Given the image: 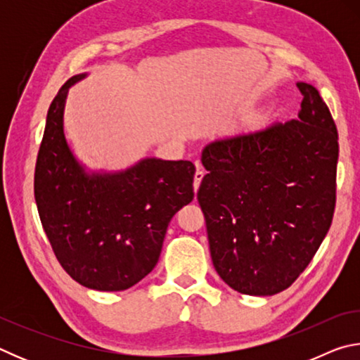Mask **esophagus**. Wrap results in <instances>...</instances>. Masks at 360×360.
<instances>
[{
    "mask_svg": "<svg viewBox=\"0 0 360 360\" xmlns=\"http://www.w3.org/2000/svg\"><path fill=\"white\" fill-rule=\"evenodd\" d=\"M203 176H205V173L202 172V169H200V167H197V172H195V174H193V191H195V193H197V191H198L200 182H202Z\"/></svg>",
    "mask_w": 360,
    "mask_h": 360,
    "instance_id": "obj_1",
    "label": "esophagus"
}]
</instances>
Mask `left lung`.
Returning <instances> with one entry per match:
<instances>
[{"label":"left lung","mask_w":360,"mask_h":360,"mask_svg":"<svg viewBox=\"0 0 360 360\" xmlns=\"http://www.w3.org/2000/svg\"><path fill=\"white\" fill-rule=\"evenodd\" d=\"M298 119L225 136L202 152L197 192L211 259L231 289L278 294L300 276L330 229L338 131L318 90L298 82Z\"/></svg>","instance_id":"obj_1"}]
</instances>
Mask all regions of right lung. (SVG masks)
Instances as JSON below:
<instances>
[{"instance_id": "obj_1", "label": "right lung", "mask_w": 360, "mask_h": 360, "mask_svg": "<svg viewBox=\"0 0 360 360\" xmlns=\"http://www.w3.org/2000/svg\"><path fill=\"white\" fill-rule=\"evenodd\" d=\"M49 108L34 168V200L57 260L89 289L125 290L154 270L168 224L193 200L188 160L143 158L117 173H87L63 133L68 90Z\"/></svg>"}]
</instances>
